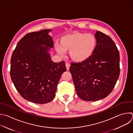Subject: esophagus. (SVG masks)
<instances>
[{
    "mask_svg": "<svg viewBox=\"0 0 133 133\" xmlns=\"http://www.w3.org/2000/svg\"><path fill=\"white\" fill-rule=\"evenodd\" d=\"M66 69L67 70H69V67H70V64L69 63H66Z\"/></svg>",
    "mask_w": 133,
    "mask_h": 133,
    "instance_id": "34e87169",
    "label": "esophagus"
}]
</instances>
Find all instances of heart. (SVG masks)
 I'll return each mask as SVG.
<instances>
[{"label": "heart", "instance_id": "b5f03b06", "mask_svg": "<svg viewBox=\"0 0 133 133\" xmlns=\"http://www.w3.org/2000/svg\"><path fill=\"white\" fill-rule=\"evenodd\" d=\"M61 45L55 44V50L62 56L69 51L71 58L78 63L83 62L93 54L97 46V38L91 33L74 32L66 34L60 39Z\"/></svg>", "mask_w": 133, "mask_h": 133}]
</instances>
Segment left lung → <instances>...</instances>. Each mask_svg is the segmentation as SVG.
<instances>
[{
  "mask_svg": "<svg viewBox=\"0 0 133 133\" xmlns=\"http://www.w3.org/2000/svg\"><path fill=\"white\" fill-rule=\"evenodd\" d=\"M97 46L86 61L71 63V74L76 92L82 100L95 101L107 97L119 77V54L112 38L97 31Z\"/></svg>",
  "mask_w": 133,
  "mask_h": 133,
  "instance_id": "obj_1",
  "label": "left lung"
}]
</instances>
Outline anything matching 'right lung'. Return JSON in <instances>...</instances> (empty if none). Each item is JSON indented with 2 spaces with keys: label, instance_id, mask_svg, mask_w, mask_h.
<instances>
[{
  "label": "right lung",
  "instance_id": "right-lung-1",
  "mask_svg": "<svg viewBox=\"0 0 133 133\" xmlns=\"http://www.w3.org/2000/svg\"><path fill=\"white\" fill-rule=\"evenodd\" d=\"M46 29L29 33L18 43L11 58L10 76L17 90L34 103L50 102L55 97L58 81L66 70L64 61H52L54 42Z\"/></svg>",
  "mask_w": 133,
  "mask_h": 133
}]
</instances>
